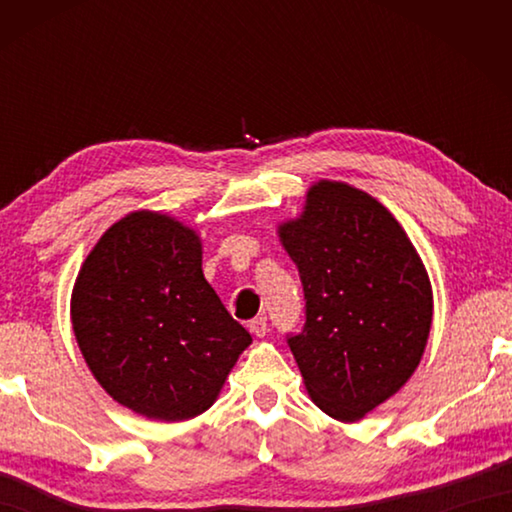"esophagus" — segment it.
Returning <instances> with one entry per match:
<instances>
[{
	"instance_id": "obj_1",
	"label": "esophagus",
	"mask_w": 512,
	"mask_h": 512,
	"mask_svg": "<svg viewBox=\"0 0 512 512\" xmlns=\"http://www.w3.org/2000/svg\"><path fill=\"white\" fill-rule=\"evenodd\" d=\"M248 329L257 336V339H262V336H266V332H268L266 316H257V318L250 320V323H248Z\"/></svg>"
}]
</instances>
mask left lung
Segmentation results:
<instances>
[{"mask_svg": "<svg viewBox=\"0 0 512 512\" xmlns=\"http://www.w3.org/2000/svg\"><path fill=\"white\" fill-rule=\"evenodd\" d=\"M277 235L305 291V327L287 343L311 400L357 422L409 381L433 318L418 250L377 198L336 180L309 187Z\"/></svg>", "mask_w": 512, "mask_h": 512, "instance_id": "8db88e82", "label": "left lung"}]
</instances>
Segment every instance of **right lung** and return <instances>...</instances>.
<instances>
[{
    "mask_svg": "<svg viewBox=\"0 0 512 512\" xmlns=\"http://www.w3.org/2000/svg\"><path fill=\"white\" fill-rule=\"evenodd\" d=\"M201 237L131 212L103 232L72 291L76 343L121 406L180 422L210 409L253 339L203 275Z\"/></svg>",
    "mask_w": 512,
    "mask_h": 512,
    "instance_id": "obj_1",
    "label": "right lung"
}]
</instances>
